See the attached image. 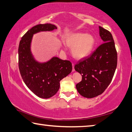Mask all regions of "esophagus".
I'll list each match as a JSON object with an SVG mask.
<instances>
[{
	"label": "esophagus",
	"mask_w": 132,
	"mask_h": 132,
	"mask_svg": "<svg viewBox=\"0 0 132 132\" xmlns=\"http://www.w3.org/2000/svg\"><path fill=\"white\" fill-rule=\"evenodd\" d=\"M72 67H73V69H72V71L73 72H75V64L73 63H72Z\"/></svg>",
	"instance_id": "1"
}]
</instances>
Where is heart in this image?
Instances as JSON below:
<instances>
[{"instance_id": "obj_1", "label": "heart", "mask_w": 132, "mask_h": 132, "mask_svg": "<svg viewBox=\"0 0 132 132\" xmlns=\"http://www.w3.org/2000/svg\"><path fill=\"white\" fill-rule=\"evenodd\" d=\"M69 47L72 48V53L77 59H81L89 56L93 51L96 40L93 35L84 33H75L65 40Z\"/></svg>"}]
</instances>
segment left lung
<instances>
[{"label":"left lung","instance_id":"1","mask_svg":"<svg viewBox=\"0 0 132 132\" xmlns=\"http://www.w3.org/2000/svg\"><path fill=\"white\" fill-rule=\"evenodd\" d=\"M99 28L103 43L75 66V70L82 76L81 81L76 85L77 90L86 98L103 93L111 82L117 67L118 54L111 33L101 26Z\"/></svg>","mask_w":132,"mask_h":132}]
</instances>
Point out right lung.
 Instances as JSON below:
<instances>
[{
	"instance_id": "obj_1",
	"label": "right lung",
	"mask_w": 132,
	"mask_h": 132,
	"mask_svg": "<svg viewBox=\"0 0 132 132\" xmlns=\"http://www.w3.org/2000/svg\"><path fill=\"white\" fill-rule=\"evenodd\" d=\"M56 29L55 25L49 23L33 26L22 37L19 46V68L23 80L33 93L43 99L55 95L59 89L60 81L72 70L69 60L53 57L46 62L40 63L35 59L30 51L33 35Z\"/></svg>"
}]
</instances>
